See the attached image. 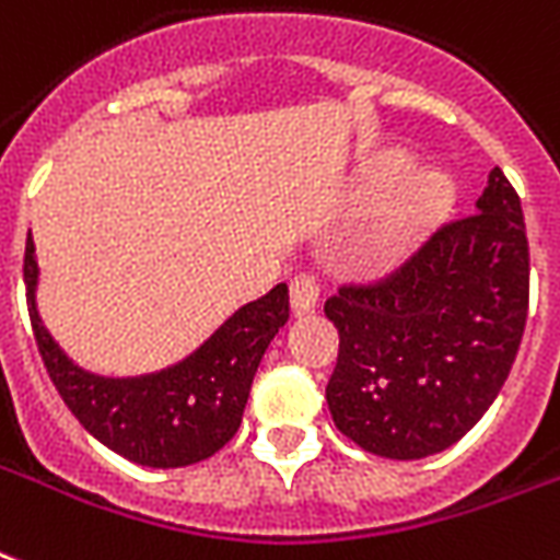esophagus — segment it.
Masks as SVG:
<instances>
[{
	"label": "esophagus",
	"instance_id": "34e87169",
	"mask_svg": "<svg viewBox=\"0 0 560 560\" xmlns=\"http://www.w3.org/2000/svg\"><path fill=\"white\" fill-rule=\"evenodd\" d=\"M319 299V281L308 272H299L296 279L290 281V308L293 314H308L314 311Z\"/></svg>",
	"mask_w": 560,
	"mask_h": 560
}]
</instances>
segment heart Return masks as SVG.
<instances>
[{
  "instance_id": "obj_1",
  "label": "heart",
  "mask_w": 560,
  "mask_h": 560,
  "mask_svg": "<svg viewBox=\"0 0 560 560\" xmlns=\"http://www.w3.org/2000/svg\"><path fill=\"white\" fill-rule=\"evenodd\" d=\"M366 185L384 194L375 211L366 252L375 264H394L417 249L429 232L443 223L452 208V182L441 170L413 166L402 152L375 158L366 170Z\"/></svg>"
}]
</instances>
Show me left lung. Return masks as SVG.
Returning <instances> with one entry per match:
<instances>
[{"label": "left lung", "instance_id": "left-lung-1", "mask_svg": "<svg viewBox=\"0 0 560 560\" xmlns=\"http://www.w3.org/2000/svg\"><path fill=\"white\" fill-rule=\"evenodd\" d=\"M340 335L331 420L382 458L450 450L502 390L528 317L517 190L493 166L476 213L441 225L390 276L326 302Z\"/></svg>", "mask_w": 560, "mask_h": 560}]
</instances>
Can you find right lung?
<instances>
[{"mask_svg": "<svg viewBox=\"0 0 560 560\" xmlns=\"http://www.w3.org/2000/svg\"><path fill=\"white\" fill-rule=\"evenodd\" d=\"M25 302L46 373L63 405L100 443L140 467H187L211 458L241 429L252 378L288 323V284L234 311L202 347L161 373L108 378L72 364L43 326L34 302L37 258L32 232L23 258Z\"/></svg>", "mask_w": 560, "mask_h": 560, "instance_id": "obj_1", "label": "right lung"}]
</instances>
